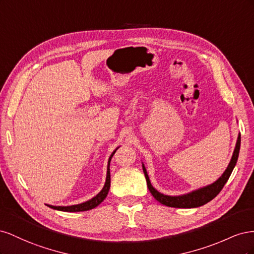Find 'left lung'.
Instances as JSON below:
<instances>
[{"mask_svg":"<svg viewBox=\"0 0 254 254\" xmlns=\"http://www.w3.org/2000/svg\"><path fill=\"white\" fill-rule=\"evenodd\" d=\"M240 148H241V133L238 134L237 137V142H236V146L235 149L233 152V156L231 161H230L229 166L227 167L226 172L222 174V176L220 178L214 182L211 186H207L205 188H202L200 190H197L191 191L190 194L187 195H182V196H166L159 193V191L153 189L151 183L149 181L147 172H146V168L143 165V172L145 175L146 178V182H147V188L150 190L151 195L155 197V199L157 201H159L160 203H162L166 206H172V207H182V209H190V207H198L201 206L205 203H207L209 201H211L212 199H214L216 197L220 190H222V188L225 187L226 182L228 181V179L231 176V173L233 171V168L237 162L238 159V153H240Z\"/></svg>","mask_w":254,"mask_h":254,"instance_id":"obj_1","label":"left lung"}]
</instances>
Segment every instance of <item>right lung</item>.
Listing matches in <instances>:
<instances>
[{
	"label": "right lung",
	"instance_id": "obj_1",
	"mask_svg": "<svg viewBox=\"0 0 254 254\" xmlns=\"http://www.w3.org/2000/svg\"><path fill=\"white\" fill-rule=\"evenodd\" d=\"M117 149H115L112 152V155L110 156L109 161H108V170H107V178H106L105 187L94 198H92L91 200H89L87 202H83V203H80V204H76V205H70V206H54V205H49V206L52 207V209H54V210H58V211L82 212V211H89L91 209H94V207H96L99 203H102L104 201V199L107 197V195H108V191H109V189H110V168H109V166H110L111 158L113 157V155L115 153V151H117Z\"/></svg>",
	"mask_w": 254,
	"mask_h": 254
}]
</instances>
